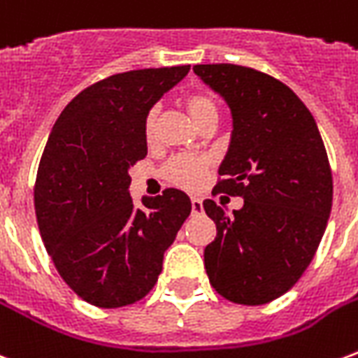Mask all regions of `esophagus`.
Here are the masks:
<instances>
[{"label":"esophagus","mask_w":358,"mask_h":358,"mask_svg":"<svg viewBox=\"0 0 358 358\" xmlns=\"http://www.w3.org/2000/svg\"><path fill=\"white\" fill-rule=\"evenodd\" d=\"M191 212H193V215L203 214V201H201V199H191Z\"/></svg>","instance_id":"34e87169"}]
</instances>
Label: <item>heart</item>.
<instances>
[{"label":"heart","instance_id":"1","mask_svg":"<svg viewBox=\"0 0 358 358\" xmlns=\"http://www.w3.org/2000/svg\"><path fill=\"white\" fill-rule=\"evenodd\" d=\"M185 108L193 118L195 124H203L204 120L217 118V106L214 99L208 97L206 94H191L185 97ZM155 120H157V108H152L146 114L144 120V136L146 141L152 143L155 138ZM208 167V159L206 157H199V155H176L169 161L167 167L163 171L165 178L173 184L185 187V189H195L203 184L204 174Z\"/></svg>","mask_w":358,"mask_h":358}]
</instances>
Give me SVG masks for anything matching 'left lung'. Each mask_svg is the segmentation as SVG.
I'll return each mask as SVG.
<instances>
[{
  "mask_svg": "<svg viewBox=\"0 0 358 358\" xmlns=\"http://www.w3.org/2000/svg\"><path fill=\"white\" fill-rule=\"evenodd\" d=\"M193 71L233 118L214 191L244 199L233 214L203 203L217 229L204 248L206 274L231 302L266 304L299 282L327 229L332 174L323 138L306 105L274 76L233 64Z\"/></svg>",
  "mask_w": 358,
  "mask_h": 358,
  "instance_id": "1",
  "label": "left lung"
}]
</instances>
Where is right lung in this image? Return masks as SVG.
I'll use <instances>...</instances> for the list:
<instances>
[{"label":"right lung","instance_id":"obj_1","mask_svg":"<svg viewBox=\"0 0 358 358\" xmlns=\"http://www.w3.org/2000/svg\"><path fill=\"white\" fill-rule=\"evenodd\" d=\"M189 65L113 75L76 95L52 127L35 182L41 236L59 276L99 308L133 304L152 291L163 255L191 212L184 191L143 197L129 169L148 154L144 120Z\"/></svg>","mask_w":358,"mask_h":358}]
</instances>
